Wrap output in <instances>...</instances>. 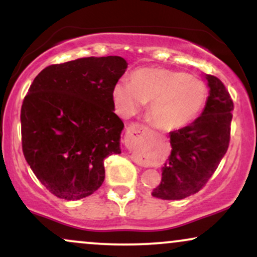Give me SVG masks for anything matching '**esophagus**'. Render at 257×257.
I'll return each mask as SVG.
<instances>
[{
	"label": "esophagus",
	"mask_w": 257,
	"mask_h": 257,
	"mask_svg": "<svg viewBox=\"0 0 257 257\" xmlns=\"http://www.w3.org/2000/svg\"><path fill=\"white\" fill-rule=\"evenodd\" d=\"M149 132H150V129L147 128V126L141 125V124H132L131 126H128V129H126V133L131 135H133V134L146 135Z\"/></svg>",
	"instance_id": "34e87169"
}]
</instances>
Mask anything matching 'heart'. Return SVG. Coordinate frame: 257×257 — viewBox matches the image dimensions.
I'll return each mask as SVG.
<instances>
[{"instance_id": "heart-1", "label": "heart", "mask_w": 257, "mask_h": 257, "mask_svg": "<svg viewBox=\"0 0 257 257\" xmlns=\"http://www.w3.org/2000/svg\"><path fill=\"white\" fill-rule=\"evenodd\" d=\"M206 99L204 82L161 67L135 70L132 81L120 78L112 88L117 113L131 117L150 101V119L162 131H175L190 124L204 108Z\"/></svg>"}]
</instances>
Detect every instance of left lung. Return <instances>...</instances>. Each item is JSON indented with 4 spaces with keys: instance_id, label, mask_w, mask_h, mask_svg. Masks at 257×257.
I'll return each instance as SVG.
<instances>
[{
    "instance_id": "1",
    "label": "left lung",
    "mask_w": 257,
    "mask_h": 257,
    "mask_svg": "<svg viewBox=\"0 0 257 257\" xmlns=\"http://www.w3.org/2000/svg\"><path fill=\"white\" fill-rule=\"evenodd\" d=\"M203 76L209 87L204 110L190 125L169 134L172 152L152 191L156 198L178 200L198 192L228 149L233 101L219 78Z\"/></svg>"
}]
</instances>
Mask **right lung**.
Wrapping results in <instances>:
<instances>
[{"label": "right lung", "mask_w": 257, "mask_h": 257, "mask_svg": "<svg viewBox=\"0 0 257 257\" xmlns=\"http://www.w3.org/2000/svg\"><path fill=\"white\" fill-rule=\"evenodd\" d=\"M126 67L120 57L81 58L46 67L30 85L20 113L23 153L59 198L95 192L104 159L120 153L124 124L114 113L112 88Z\"/></svg>", "instance_id": "add662e5"}]
</instances>
